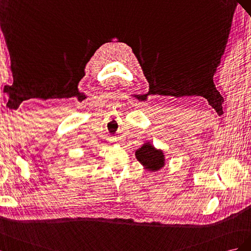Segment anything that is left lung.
<instances>
[{"mask_svg": "<svg viewBox=\"0 0 251 251\" xmlns=\"http://www.w3.org/2000/svg\"><path fill=\"white\" fill-rule=\"evenodd\" d=\"M135 156L146 169L156 171L164 166V154L162 150H156L151 144L145 143L135 151Z\"/></svg>", "mask_w": 251, "mask_h": 251, "instance_id": "obj_1", "label": "left lung"}]
</instances>
